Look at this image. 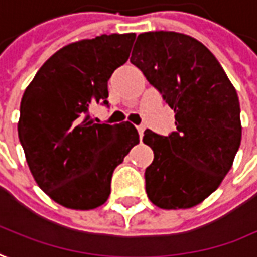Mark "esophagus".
Returning a JSON list of instances; mask_svg holds the SVG:
<instances>
[{
	"mask_svg": "<svg viewBox=\"0 0 257 257\" xmlns=\"http://www.w3.org/2000/svg\"><path fill=\"white\" fill-rule=\"evenodd\" d=\"M137 129H138V134H139V137L141 138L144 137V131H145V126H144V125H138Z\"/></svg>",
	"mask_w": 257,
	"mask_h": 257,
	"instance_id": "34e87169",
	"label": "esophagus"
}]
</instances>
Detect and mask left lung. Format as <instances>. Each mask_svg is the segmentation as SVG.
<instances>
[{
	"mask_svg": "<svg viewBox=\"0 0 257 257\" xmlns=\"http://www.w3.org/2000/svg\"><path fill=\"white\" fill-rule=\"evenodd\" d=\"M131 62L175 112L176 131L168 137L144 134L154 151L148 198L162 209L192 208L217 189L240 146L236 89L215 55L179 32L139 34Z\"/></svg>",
	"mask_w": 257,
	"mask_h": 257,
	"instance_id": "left-lung-1",
	"label": "left lung"
}]
</instances>
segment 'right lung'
Wrapping results in <instances>:
<instances>
[{
  "label": "right lung",
  "mask_w": 257,
  "mask_h": 257,
  "mask_svg": "<svg viewBox=\"0 0 257 257\" xmlns=\"http://www.w3.org/2000/svg\"><path fill=\"white\" fill-rule=\"evenodd\" d=\"M135 34H103L57 51L25 89L18 138L34 179L49 198L88 210L109 198L115 168L139 144L137 128L98 123L89 106H109L108 81L129 58Z\"/></svg>",
  "instance_id": "1"
}]
</instances>
